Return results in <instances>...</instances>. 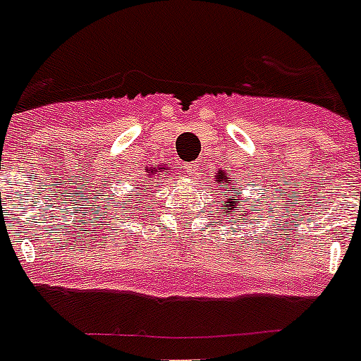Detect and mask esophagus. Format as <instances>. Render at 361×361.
I'll return each instance as SVG.
<instances>
[{"instance_id":"34e87169","label":"esophagus","mask_w":361,"mask_h":361,"mask_svg":"<svg viewBox=\"0 0 361 361\" xmlns=\"http://www.w3.org/2000/svg\"><path fill=\"white\" fill-rule=\"evenodd\" d=\"M196 171H198V165H196V163H185V165H183V174L195 176Z\"/></svg>"}]
</instances>
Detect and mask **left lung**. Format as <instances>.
I'll list each match as a JSON object with an SVG mask.
<instances>
[{
    "instance_id": "obj_1",
    "label": "left lung",
    "mask_w": 361,
    "mask_h": 361,
    "mask_svg": "<svg viewBox=\"0 0 361 361\" xmlns=\"http://www.w3.org/2000/svg\"><path fill=\"white\" fill-rule=\"evenodd\" d=\"M213 180L218 185V211L227 216V220L233 224L240 222L242 218H251L253 211L247 205H253L251 202H240L244 198L242 190L244 187L240 181L226 171H216ZM259 202V200H257Z\"/></svg>"
}]
</instances>
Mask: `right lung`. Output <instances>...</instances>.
Segmentation results:
<instances>
[{"mask_svg": "<svg viewBox=\"0 0 361 361\" xmlns=\"http://www.w3.org/2000/svg\"><path fill=\"white\" fill-rule=\"evenodd\" d=\"M145 172H147V178H152V180H156V178H159V176L169 174V172H171V169H165V165L147 166V169H145ZM150 183H152V181H150ZM147 189H148V183L147 185L139 187V190L134 195V198H143L145 192H147ZM137 205H143V202H139ZM135 209H139V207H135ZM130 216H132V214H130Z\"/></svg>", "mask_w": 361, "mask_h": 361, "instance_id": "add662e5", "label": "right lung"}]
</instances>
